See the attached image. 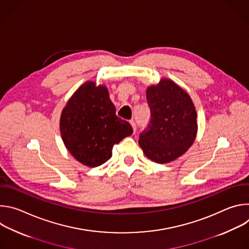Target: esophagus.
<instances>
[{"mask_svg":"<svg viewBox=\"0 0 249 249\" xmlns=\"http://www.w3.org/2000/svg\"><path fill=\"white\" fill-rule=\"evenodd\" d=\"M130 124H131V126H132V128H133V131H134V133L136 132V130H137V127H136V123H135V121L134 120H131L130 121Z\"/></svg>","mask_w":249,"mask_h":249,"instance_id":"34e87169","label":"esophagus"}]
</instances>
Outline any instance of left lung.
Segmentation results:
<instances>
[{"label": "left lung", "instance_id": "left-lung-1", "mask_svg": "<svg viewBox=\"0 0 249 249\" xmlns=\"http://www.w3.org/2000/svg\"><path fill=\"white\" fill-rule=\"evenodd\" d=\"M146 95L151 121L140 135L139 145L155 162L173 161L195 141L198 125L194 103L183 89L168 79L148 87Z\"/></svg>", "mask_w": 249, "mask_h": 249}]
</instances>
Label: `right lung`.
<instances>
[{"mask_svg": "<svg viewBox=\"0 0 249 249\" xmlns=\"http://www.w3.org/2000/svg\"><path fill=\"white\" fill-rule=\"evenodd\" d=\"M60 132L71 155L81 163L95 167L112 157L113 146L132 135L133 129L116 116L107 88L88 81L63 108Z\"/></svg>", "mask_w": 249, "mask_h": 249, "instance_id": "add662e5", "label": "right lung"}]
</instances>
